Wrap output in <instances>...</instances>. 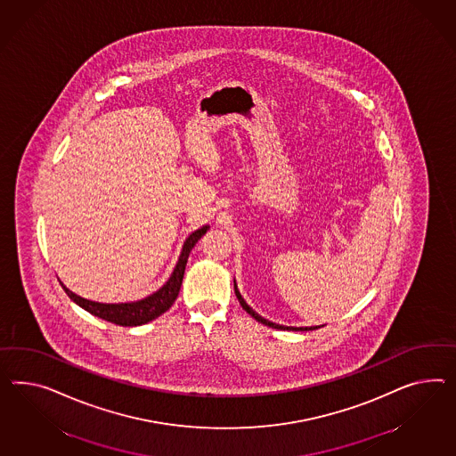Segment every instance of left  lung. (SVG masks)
<instances>
[{
  "label": "left lung",
  "instance_id": "obj_1",
  "mask_svg": "<svg viewBox=\"0 0 456 456\" xmlns=\"http://www.w3.org/2000/svg\"><path fill=\"white\" fill-rule=\"evenodd\" d=\"M234 290H235V296H237V298H239V302H240V305H242V308L246 310L247 314L248 315H252L256 321L260 322V323H264V325H267V327H272V329H279V330H296V332H307V330H315V329H319V327H285V325H279V323H273V322L271 321H265L264 317H260L259 314L257 312H254L252 308L248 307L246 304V300L242 298V296H240V292L237 290V285H235L234 281Z\"/></svg>",
  "mask_w": 456,
  "mask_h": 456
}]
</instances>
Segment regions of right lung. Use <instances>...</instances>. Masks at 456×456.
<instances>
[{
  "mask_svg": "<svg viewBox=\"0 0 456 456\" xmlns=\"http://www.w3.org/2000/svg\"><path fill=\"white\" fill-rule=\"evenodd\" d=\"M208 225L197 229L196 232L189 235L185 239L183 252L177 260V265L174 269L173 275L169 277V281L160 287L158 292H154L152 296L146 297L142 300L137 302H127V304H99L87 300L83 297L76 296L68 287H64L61 283L64 292L73 300L74 304H77L79 307L85 308L89 314L96 315L102 321L111 322L121 327H137V325H144L148 322L158 319L166 310L173 305L174 300L179 296L181 285H183V277H184L185 264L189 259V254L192 250V247L196 246L197 240L202 235L208 232Z\"/></svg>",
  "mask_w": 456,
  "mask_h": 456,
  "instance_id": "1",
  "label": "right lung"
}]
</instances>
